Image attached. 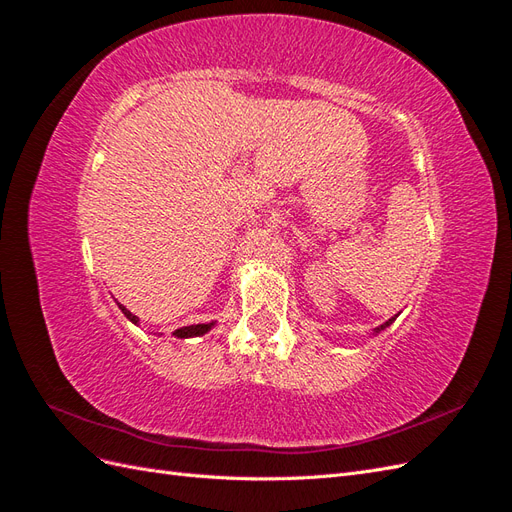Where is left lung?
Segmentation results:
<instances>
[{"instance_id":"obj_1","label":"left lung","mask_w":512,"mask_h":512,"mask_svg":"<svg viewBox=\"0 0 512 512\" xmlns=\"http://www.w3.org/2000/svg\"><path fill=\"white\" fill-rule=\"evenodd\" d=\"M393 320H396V318H391V320H389V322H385V324H383V326H381V329H385V326H389V324H391V322H393ZM381 329H376V331H381Z\"/></svg>"}]
</instances>
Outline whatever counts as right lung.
<instances>
[{"mask_svg": "<svg viewBox=\"0 0 512 512\" xmlns=\"http://www.w3.org/2000/svg\"><path fill=\"white\" fill-rule=\"evenodd\" d=\"M121 307V311L125 313V316L131 320V322H138V318L134 316V313L131 311H127L123 305H119ZM209 329H212V324H192V326H183V329H177L175 331V335L177 337H196V335H203V333H207Z\"/></svg>", "mask_w": 512, "mask_h": 512, "instance_id": "obj_1", "label": "right lung"}]
</instances>
